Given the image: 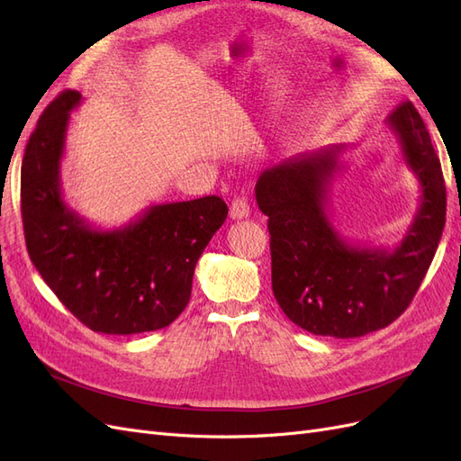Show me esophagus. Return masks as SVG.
Returning a JSON list of instances; mask_svg holds the SVG:
<instances>
[{"label": "esophagus", "mask_w": 461, "mask_h": 461, "mask_svg": "<svg viewBox=\"0 0 461 461\" xmlns=\"http://www.w3.org/2000/svg\"><path fill=\"white\" fill-rule=\"evenodd\" d=\"M248 215H249V203L244 198H236L230 203V219L240 221V219H246Z\"/></svg>", "instance_id": "esophagus-1"}]
</instances>
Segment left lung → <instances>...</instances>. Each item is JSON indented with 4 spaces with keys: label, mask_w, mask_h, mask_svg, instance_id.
Listing matches in <instances>:
<instances>
[{
    "label": "left lung",
    "mask_w": 461,
    "mask_h": 461,
    "mask_svg": "<svg viewBox=\"0 0 461 461\" xmlns=\"http://www.w3.org/2000/svg\"><path fill=\"white\" fill-rule=\"evenodd\" d=\"M386 124L421 188L394 248L352 244L332 225L330 188L348 146L300 153L258 178L256 200L269 217L273 294L292 323L321 337L356 339L388 327L413 300L440 242L446 186L425 122L406 102Z\"/></svg>",
    "instance_id": "left-lung-1"
}]
</instances>
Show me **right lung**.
I'll use <instances>...</instances> for the list:
<instances>
[{
	"label": "right lung",
	"mask_w": 461,
	"mask_h": 461,
	"mask_svg": "<svg viewBox=\"0 0 461 461\" xmlns=\"http://www.w3.org/2000/svg\"><path fill=\"white\" fill-rule=\"evenodd\" d=\"M82 95L63 92L41 113L24 149L21 212L34 267L80 323L104 334L158 330L183 313L205 246L225 222L219 196L156 203L119 229H97L61 192L71 111Z\"/></svg>",
	"instance_id": "obj_1"
}]
</instances>
